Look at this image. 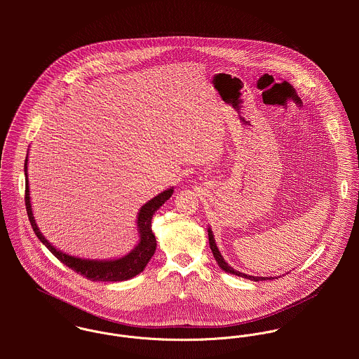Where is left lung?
Listing matches in <instances>:
<instances>
[{
    "mask_svg": "<svg viewBox=\"0 0 359 359\" xmlns=\"http://www.w3.org/2000/svg\"><path fill=\"white\" fill-rule=\"evenodd\" d=\"M207 232H208V243H210V249H211L212 256L215 258V261H217V264L219 265V268H221V269H224V271H225V272H228V273H232V275H236V276H241V278H246V279H250V280H255V282L273 279V278H265V276H252V275H246V273H243V272H239V271L233 269V268H232V266H231V265L224 259V257L221 256V253H219V250H218V248H217V245H215V239H214V235H212V231H211V228H210V226H208Z\"/></svg>",
    "mask_w": 359,
    "mask_h": 359,
    "instance_id": "obj_1",
    "label": "left lung"
}]
</instances>
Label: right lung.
I'll return each instance as SVG.
<instances>
[{"mask_svg":"<svg viewBox=\"0 0 359 359\" xmlns=\"http://www.w3.org/2000/svg\"><path fill=\"white\" fill-rule=\"evenodd\" d=\"M29 154L25 160V177H26V192H25V202L26 210L29 215V221L32 224V228L37 238L43 242V245L47 246V249L56 257L60 262H63L70 269L76 271L77 273L83 275L84 278L94 280V282H121L131 279L141 273L149 259L154 257L156 250V238L152 232V217L154 211H157L161 205H164L172 195L174 188L171 187L167 191H163L154 199L147 202L140 208L138 217H137V228L140 241L138 245L126 256L113 258V259H87L80 257L70 256L63 253L62 250L52 246L47 241V238L41 233L40 228L37 226V222L33 215V208L30 203V189H29V178H27V160Z\"/></svg>","mask_w":359,"mask_h":359,"instance_id":"1","label":"right lung"}]
</instances>
